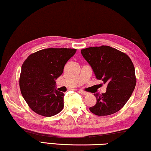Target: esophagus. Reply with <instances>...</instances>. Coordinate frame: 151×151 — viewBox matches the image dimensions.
I'll list each match as a JSON object with an SVG mask.
<instances>
[{
  "mask_svg": "<svg viewBox=\"0 0 151 151\" xmlns=\"http://www.w3.org/2000/svg\"><path fill=\"white\" fill-rule=\"evenodd\" d=\"M80 93L81 94H82L83 95H88V93H87V92L84 91H82V90L80 91Z\"/></svg>",
  "mask_w": 151,
  "mask_h": 151,
  "instance_id": "34e87169",
  "label": "esophagus"
}]
</instances>
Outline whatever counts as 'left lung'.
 Returning <instances> with one entry per match:
<instances>
[{
  "mask_svg": "<svg viewBox=\"0 0 151 151\" xmlns=\"http://www.w3.org/2000/svg\"><path fill=\"white\" fill-rule=\"evenodd\" d=\"M81 53L98 80L107 84L105 93L94 94L97 103L89 108L97 116L119 111L129 99L136 84L134 65L127 54L108 45L90 47Z\"/></svg>",
  "mask_w": 151,
  "mask_h": 151,
  "instance_id": "obj_1",
  "label": "left lung"
}]
</instances>
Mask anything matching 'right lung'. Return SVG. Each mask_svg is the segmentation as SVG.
Masks as SVG:
<instances>
[{
	"mask_svg": "<svg viewBox=\"0 0 151 151\" xmlns=\"http://www.w3.org/2000/svg\"><path fill=\"white\" fill-rule=\"evenodd\" d=\"M73 48L39 50L24 60L19 76V88L29 108L43 116H52L64 107V93L55 88V80L63 73Z\"/></svg>",
	"mask_w": 151,
	"mask_h": 151,
	"instance_id": "add662e5",
	"label": "right lung"
}]
</instances>
